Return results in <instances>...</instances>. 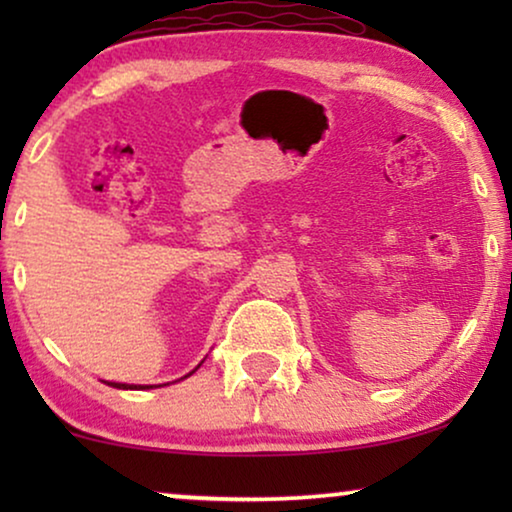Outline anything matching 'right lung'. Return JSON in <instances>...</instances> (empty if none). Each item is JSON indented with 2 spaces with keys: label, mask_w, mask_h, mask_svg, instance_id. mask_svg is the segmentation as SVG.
Returning <instances> with one entry per match:
<instances>
[{
  "label": "right lung",
  "mask_w": 512,
  "mask_h": 512,
  "mask_svg": "<svg viewBox=\"0 0 512 512\" xmlns=\"http://www.w3.org/2000/svg\"><path fill=\"white\" fill-rule=\"evenodd\" d=\"M188 375H191V373H188ZM109 387H116V389H151V387H146V384H121V382H109Z\"/></svg>",
  "instance_id": "obj_1"
}]
</instances>
